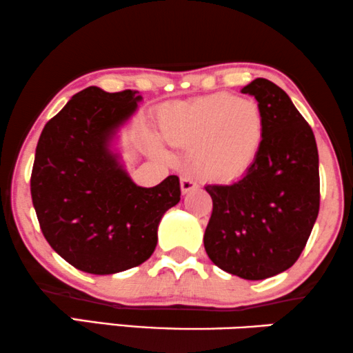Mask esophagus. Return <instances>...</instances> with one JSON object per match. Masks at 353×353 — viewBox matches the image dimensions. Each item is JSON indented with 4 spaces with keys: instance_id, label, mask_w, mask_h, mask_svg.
<instances>
[{
    "instance_id": "obj_1",
    "label": "esophagus",
    "mask_w": 353,
    "mask_h": 353,
    "mask_svg": "<svg viewBox=\"0 0 353 353\" xmlns=\"http://www.w3.org/2000/svg\"><path fill=\"white\" fill-rule=\"evenodd\" d=\"M197 188V183L192 178H181V192L188 194Z\"/></svg>"
}]
</instances>
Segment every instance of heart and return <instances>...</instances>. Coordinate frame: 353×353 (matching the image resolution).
<instances>
[{"label":"heart","mask_w":353,"mask_h":353,"mask_svg":"<svg viewBox=\"0 0 353 353\" xmlns=\"http://www.w3.org/2000/svg\"><path fill=\"white\" fill-rule=\"evenodd\" d=\"M159 125L168 145L197 148V168L218 181H234L245 175L258 159L264 140L261 108L229 94L168 103L161 110ZM148 145L151 151L164 154L156 137H148Z\"/></svg>","instance_id":"1"}]
</instances>
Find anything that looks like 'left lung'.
I'll list each match as a JSON object with an SVG mask.
<instances>
[{
  "label": "left lung",
  "instance_id": "obj_1",
  "mask_svg": "<svg viewBox=\"0 0 353 353\" xmlns=\"http://www.w3.org/2000/svg\"><path fill=\"white\" fill-rule=\"evenodd\" d=\"M264 116L252 168L231 185H207L213 212L203 234L208 258L224 272L264 280L290 269L307 243L320 207L314 132L290 97L256 78L242 89Z\"/></svg>",
  "mask_w": 353,
  "mask_h": 353
}]
</instances>
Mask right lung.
Masks as SVG:
<instances>
[{
    "label": "right lung",
    "mask_w": 353,
    "mask_h": 353,
    "mask_svg": "<svg viewBox=\"0 0 353 353\" xmlns=\"http://www.w3.org/2000/svg\"><path fill=\"white\" fill-rule=\"evenodd\" d=\"M141 100L134 90L110 94L90 85L41 132L32 172L34 212L54 252L83 272L110 275L145 263L162 216L180 202L176 175L143 188L122 161L119 132Z\"/></svg>",
    "instance_id": "add662e5"
}]
</instances>
